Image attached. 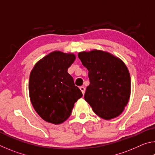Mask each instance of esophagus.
I'll use <instances>...</instances> for the list:
<instances>
[{
  "mask_svg": "<svg viewBox=\"0 0 155 155\" xmlns=\"http://www.w3.org/2000/svg\"><path fill=\"white\" fill-rule=\"evenodd\" d=\"M80 90H81V91H82V93H83V94L84 95V94H85V88L83 86H81Z\"/></svg>",
  "mask_w": 155,
  "mask_h": 155,
  "instance_id": "esophagus-1",
  "label": "esophagus"
}]
</instances>
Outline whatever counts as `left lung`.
<instances>
[{"label":"left lung","mask_w":155,"mask_h":155,"mask_svg":"<svg viewBox=\"0 0 155 155\" xmlns=\"http://www.w3.org/2000/svg\"><path fill=\"white\" fill-rule=\"evenodd\" d=\"M78 58L87 68L90 85L84 98L94 113L104 120L122 114L130 96V77L122 60L108 52H80Z\"/></svg>","instance_id":"1"}]
</instances>
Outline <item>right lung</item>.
<instances>
[{"instance_id": "add662e5", "label": "right lung", "mask_w": 155, "mask_h": 155, "mask_svg": "<svg viewBox=\"0 0 155 155\" xmlns=\"http://www.w3.org/2000/svg\"><path fill=\"white\" fill-rule=\"evenodd\" d=\"M74 54L55 51L36 63L31 70L28 92L31 104L46 122L59 124L70 117L74 103L83 96L68 69Z\"/></svg>"}]
</instances>
